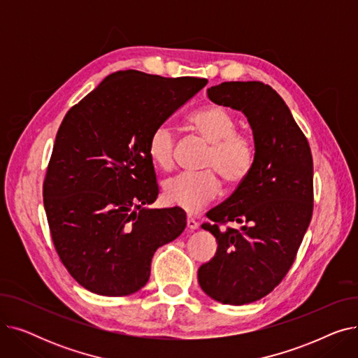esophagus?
Here are the masks:
<instances>
[{
    "mask_svg": "<svg viewBox=\"0 0 358 358\" xmlns=\"http://www.w3.org/2000/svg\"><path fill=\"white\" fill-rule=\"evenodd\" d=\"M187 228L190 231H196L199 228V223L193 217H187Z\"/></svg>",
    "mask_w": 358,
    "mask_h": 358,
    "instance_id": "34e87169",
    "label": "esophagus"
}]
</instances>
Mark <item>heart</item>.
Wrapping results in <instances>:
<instances>
[{
    "label": "heart",
    "instance_id": "obj_1",
    "mask_svg": "<svg viewBox=\"0 0 358 358\" xmlns=\"http://www.w3.org/2000/svg\"><path fill=\"white\" fill-rule=\"evenodd\" d=\"M189 124L206 141L212 150L206 159V168L216 169L228 182L236 184L245 178L255 159L252 141L236 131V119L222 106L208 104L189 116ZM176 134L168 123H161L150 131L148 154L155 165L169 169L174 165ZM222 192L217 173H181L168 178L162 185L164 199L173 206L197 213Z\"/></svg>",
    "mask_w": 358,
    "mask_h": 358
}]
</instances>
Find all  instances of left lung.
<instances>
[{
  "mask_svg": "<svg viewBox=\"0 0 358 358\" xmlns=\"http://www.w3.org/2000/svg\"><path fill=\"white\" fill-rule=\"evenodd\" d=\"M219 106L242 111L254 138L255 159L232 196L208 212L217 241L215 257L199 268L201 290L223 305L267 296L292 267L313 210V161L308 139L278 94L259 81L208 88ZM234 221L239 230H219Z\"/></svg>",
  "mask_w": 358,
  "mask_h": 358,
  "instance_id": "1",
  "label": "left lung"
}]
</instances>
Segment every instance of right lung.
<instances>
[{"label":"right lung","instance_id":"add662e5","mask_svg":"<svg viewBox=\"0 0 358 358\" xmlns=\"http://www.w3.org/2000/svg\"><path fill=\"white\" fill-rule=\"evenodd\" d=\"M206 84L117 71L66 113L43 203L56 252L87 290L110 297L141 290L155 251L184 231L180 208H149L158 184L148 141Z\"/></svg>","mask_w":358,"mask_h":358}]
</instances>
